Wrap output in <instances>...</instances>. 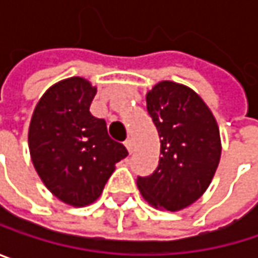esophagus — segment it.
<instances>
[{"label":"esophagus","mask_w":258,"mask_h":258,"mask_svg":"<svg viewBox=\"0 0 258 258\" xmlns=\"http://www.w3.org/2000/svg\"><path fill=\"white\" fill-rule=\"evenodd\" d=\"M124 145H125V148L128 149V152L131 154V152H133V140H131V139H127V140L124 142Z\"/></svg>","instance_id":"34e87169"}]
</instances>
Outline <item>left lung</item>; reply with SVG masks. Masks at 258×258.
Here are the masks:
<instances>
[{
  "instance_id": "obj_1",
  "label": "left lung",
  "mask_w": 258,
  "mask_h": 258,
  "mask_svg": "<svg viewBox=\"0 0 258 258\" xmlns=\"http://www.w3.org/2000/svg\"><path fill=\"white\" fill-rule=\"evenodd\" d=\"M146 109L160 136V161L149 176H137L148 203L180 211L209 186L221 157L220 130L205 101L188 86L160 82L146 95Z\"/></svg>"
}]
</instances>
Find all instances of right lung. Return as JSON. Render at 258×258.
<instances>
[{"label": "right lung", "mask_w": 258, "mask_h": 258, "mask_svg": "<svg viewBox=\"0 0 258 258\" xmlns=\"http://www.w3.org/2000/svg\"><path fill=\"white\" fill-rule=\"evenodd\" d=\"M95 92L82 78L58 82L40 98L29 124V152L38 176L72 206L97 200L115 164L128 155L107 134L106 121L89 112Z\"/></svg>", "instance_id": "right-lung-1"}]
</instances>
